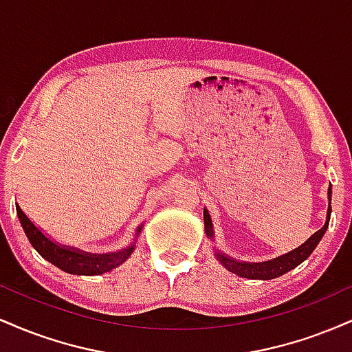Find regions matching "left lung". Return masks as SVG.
Listing matches in <instances>:
<instances>
[{
	"label": "left lung",
	"mask_w": 352,
	"mask_h": 352,
	"mask_svg": "<svg viewBox=\"0 0 352 352\" xmlns=\"http://www.w3.org/2000/svg\"><path fill=\"white\" fill-rule=\"evenodd\" d=\"M331 185L328 188V212H326V221L321 228L318 230L316 233H313L305 243L298 246V248L292 250V252L281 254V256L273 258V260L268 261H260V263H252V261H243L236 260V258L230 256V254L223 253L221 250H215V258L218 260L223 268H227L228 272L235 273L236 276L248 278V280H273V278L281 276V274L288 273L289 270L296 268L298 265H301L306 258L309 256L311 253L314 252L321 238L324 236L326 230L329 227V218H331ZM204 223H205V235H207L208 240L215 241V230H213L212 217H210L208 210L204 208Z\"/></svg>",
	"instance_id": "8db88e82"
}]
</instances>
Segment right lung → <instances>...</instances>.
Returning <instances> with one entry per match:
<instances>
[{"mask_svg":"<svg viewBox=\"0 0 352 352\" xmlns=\"http://www.w3.org/2000/svg\"><path fill=\"white\" fill-rule=\"evenodd\" d=\"M16 213H18L19 223L26 233L28 240L33 245V248L38 252L44 260L58 266L63 272L69 274H80V276H96V274H104L112 272L134 253L135 243L139 240L140 232H142L144 223H140L135 228V235L132 238L131 245L124 246L122 250L111 253H89L76 246H67L54 241L50 235L43 232L38 225L31 221V218L23 212L19 204H16Z\"/></svg>","mask_w":352,"mask_h":352,"instance_id":"1","label":"right lung"}]
</instances>
